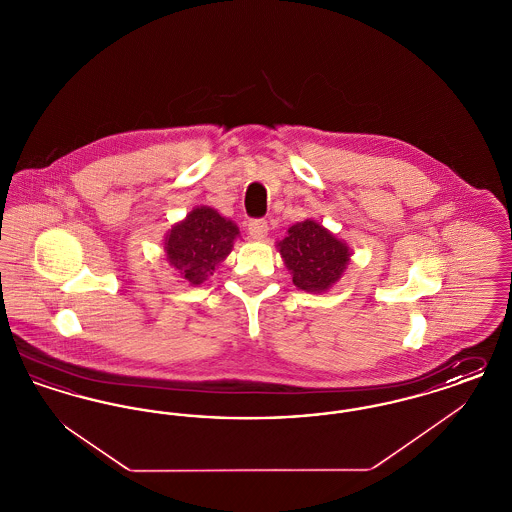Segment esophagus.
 <instances>
[{"instance_id": "esophagus-1", "label": "esophagus", "mask_w": 512, "mask_h": 512, "mask_svg": "<svg viewBox=\"0 0 512 512\" xmlns=\"http://www.w3.org/2000/svg\"><path fill=\"white\" fill-rule=\"evenodd\" d=\"M247 230H249V236L253 240H263L268 234V224L265 219H253L249 220L247 224Z\"/></svg>"}]
</instances>
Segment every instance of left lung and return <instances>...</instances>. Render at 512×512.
<instances>
[{"label": "left lung", "mask_w": 512, "mask_h": 512, "mask_svg": "<svg viewBox=\"0 0 512 512\" xmlns=\"http://www.w3.org/2000/svg\"><path fill=\"white\" fill-rule=\"evenodd\" d=\"M284 265L292 272L297 290L328 292L349 263V247L315 220L295 222L288 236L278 242Z\"/></svg>", "instance_id": "obj_1"}]
</instances>
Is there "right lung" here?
<instances>
[{"label":"right lung","mask_w":512,"mask_h":512,"mask_svg":"<svg viewBox=\"0 0 512 512\" xmlns=\"http://www.w3.org/2000/svg\"><path fill=\"white\" fill-rule=\"evenodd\" d=\"M238 234V226L213 207H195L169 230L165 238L167 261L182 280L199 286L230 255Z\"/></svg>","instance_id":"1"}]
</instances>
